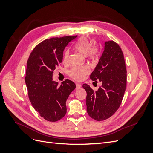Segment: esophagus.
I'll list each match as a JSON object with an SVG mask.
<instances>
[{"label":"esophagus","instance_id":"obj_1","mask_svg":"<svg viewBox=\"0 0 153 153\" xmlns=\"http://www.w3.org/2000/svg\"><path fill=\"white\" fill-rule=\"evenodd\" d=\"M81 87H82V85H81L80 84H78V83H76V89H80Z\"/></svg>","mask_w":153,"mask_h":153}]
</instances>
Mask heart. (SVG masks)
<instances>
[{
    "label": "heart",
    "mask_w": 153,
    "mask_h": 153,
    "mask_svg": "<svg viewBox=\"0 0 153 153\" xmlns=\"http://www.w3.org/2000/svg\"><path fill=\"white\" fill-rule=\"evenodd\" d=\"M91 44L89 41L85 38H82L80 39L75 45V48L78 52L82 55L86 56L89 53V56L92 58H94L96 55V51L95 49L91 50ZM90 52L89 53V52ZM69 56L68 51L64 53L63 57V61L66 62L68 61ZM89 73V69L86 66L82 67H75L72 68L69 73L73 78L77 80H80L84 78L86 75Z\"/></svg>",
    "instance_id": "heart-1"
}]
</instances>
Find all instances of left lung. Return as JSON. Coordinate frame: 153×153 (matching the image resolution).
I'll return each instance as SVG.
<instances>
[{
    "label": "left lung",
    "mask_w": 153,
    "mask_h": 153,
    "mask_svg": "<svg viewBox=\"0 0 153 153\" xmlns=\"http://www.w3.org/2000/svg\"><path fill=\"white\" fill-rule=\"evenodd\" d=\"M126 73L121 48L114 41H106L103 53L90 76L92 80H99L102 85L94 91L87 84L82 85L87 92V112L91 118L103 121L117 110L126 90Z\"/></svg>",
    "instance_id": "8db88e82"
}]
</instances>
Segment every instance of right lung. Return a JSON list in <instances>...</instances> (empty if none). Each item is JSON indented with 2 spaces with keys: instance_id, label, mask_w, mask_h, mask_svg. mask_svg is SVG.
I'll return each mask as SVG.
<instances>
[{
  "instance_id": "1",
  "label": "right lung",
  "mask_w": 153,
  "mask_h": 153,
  "mask_svg": "<svg viewBox=\"0 0 153 153\" xmlns=\"http://www.w3.org/2000/svg\"><path fill=\"white\" fill-rule=\"evenodd\" d=\"M77 36L52 38L39 43L27 61L25 84L30 103L41 117L55 122L66 114V100L75 89L68 79L59 84L53 80V71L63 59L68 45Z\"/></svg>"
}]
</instances>
